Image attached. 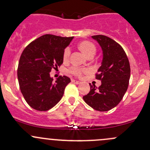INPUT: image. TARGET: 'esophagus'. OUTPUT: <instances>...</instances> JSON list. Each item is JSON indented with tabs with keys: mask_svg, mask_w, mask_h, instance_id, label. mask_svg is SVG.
Listing matches in <instances>:
<instances>
[{
	"mask_svg": "<svg viewBox=\"0 0 150 150\" xmlns=\"http://www.w3.org/2000/svg\"><path fill=\"white\" fill-rule=\"evenodd\" d=\"M72 83H76V84H79L80 83V81H75V80H72Z\"/></svg>",
	"mask_w": 150,
	"mask_h": 150,
	"instance_id": "obj_1",
	"label": "esophagus"
}]
</instances>
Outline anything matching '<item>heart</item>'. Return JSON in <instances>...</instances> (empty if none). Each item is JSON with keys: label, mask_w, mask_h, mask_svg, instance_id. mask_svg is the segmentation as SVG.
I'll use <instances>...</instances> for the list:
<instances>
[{"label": "heart", "mask_w": 150, "mask_h": 150, "mask_svg": "<svg viewBox=\"0 0 150 150\" xmlns=\"http://www.w3.org/2000/svg\"><path fill=\"white\" fill-rule=\"evenodd\" d=\"M78 48L81 50V52H82L86 57H87L88 58L90 57H93L95 53H96V46H95L94 44L92 43L91 42L86 41V40L81 41L78 43ZM69 54H70V50H69V48H66L65 49H64V52H63V60H64V62L67 61L68 59H69ZM87 72V69H81V68L76 67H73L70 68V69H69V72L77 77L82 76L83 74L86 73Z\"/></svg>", "instance_id": "heart-1"}]
</instances>
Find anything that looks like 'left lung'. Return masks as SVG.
I'll return each mask as SVG.
<instances>
[{
    "label": "left lung",
    "instance_id": "left-lung-1",
    "mask_svg": "<svg viewBox=\"0 0 150 150\" xmlns=\"http://www.w3.org/2000/svg\"><path fill=\"white\" fill-rule=\"evenodd\" d=\"M101 46L103 54L96 79L100 80L99 88L90 85L91 90L83 97L88 105L100 112L110 110L122 100L128 89L131 75L128 59L120 44L105 35L91 36Z\"/></svg>",
    "mask_w": 150,
    "mask_h": 150
}]
</instances>
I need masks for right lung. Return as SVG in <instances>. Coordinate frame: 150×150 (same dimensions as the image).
Returning a JSON list of instances; mask_svg holds the SVG:
<instances>
[{
    "label": "right lung",
    "mask_w": 150,
    "mask_h": 150,
    "mask_svg": "<svg viewBox=\"0 0 150 150\" xmlns=\"http://www.w3.org/2000/svg\"><path fill=\"white\" fill-rule=\"evenodd\" d=\"M72 39L47 34L24 49L18 65V81L25 101L32 108L47 111L62 98L70 79L60 76L54 81L50 72L62 64L63 52Z\"/></svg>",
    "instance_id": "right-lung-1"
}]
</instances>
